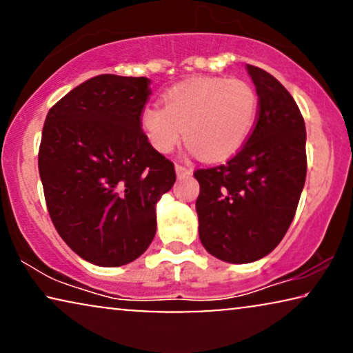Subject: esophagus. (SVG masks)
<instances>
[{"label":"esophagus","mask_w":353,"mask_h":353,"mask_svg":"<svg viewBox=\"0 0 353 353\" xmlns=\"http://www.w3.org/2000/svg\"><path fill=\"white\" fill-rule=\"evenodd\" d=\"M175 172H176V175L178 176H186V175H191V168L190 167H185V165H181V163H176L175 165Z\"/></svg>","instance_id":"esophagus-1"}]
</instances>
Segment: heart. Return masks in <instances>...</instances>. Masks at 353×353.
Listing matches in <instances>:
<instances>
[{
  "label": "heart",
  "instance_id": "obj_1",
  "mask_svg": "<svg viewBox=\"0 0 353 353\" xmlns=\"http://www.w3.org/2000/svg\"><path fill=\"white\" fill-rule=\"evenodd\" d=\"M163 105L141 110V127L159 152H172L181 134L205 161H225L248 141L257 122L259 98L248 81L197 77L172 86Z\"/></svg>",
  "mask_w": 353,
  "mask_h": 353
}]
</instances>
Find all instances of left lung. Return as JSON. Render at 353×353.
<instances>
[{
    "mask_svg": "<svg viewBox=\"0 0 353 353\" xmlns=\"http://www.w3.org/2000/svg\"><path fill=\"white\" fill-rule=\"evenodd\" d=\"M259 96L257 122L225 165L194 172L199 238L230 263L272 252L296 215L307 175L305 122L289 91L268 72L248 64Z\"/></svg>",
    "mask_w": 353,
    "mask_h": 353,
    "instance_id": "8db88e82",
    "label": "left lung"
}]
</instances>
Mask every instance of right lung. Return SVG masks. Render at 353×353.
I'll return each instance as SVG.
<instances>
[{
  "label": "right lung",
  "mask_w": 353,
  "mask_h": 353,
  "mask_svg": "<svg viewBox=\"0 0 353 353\" xmlns=\"http://www.w3.org/2000/svg\"><path fill=\"white\" fill-rule=\"evenodd\" d=\"M146 77L98 75L50 109L38 170L52 225L86 262L120 267L156 236V204L176 180L143 132Z\"/></svg>",
  "instance_id": "right-lung-1"
}]
</instances>
